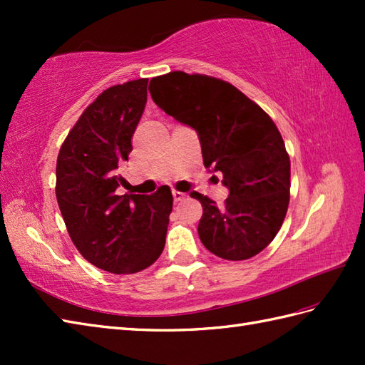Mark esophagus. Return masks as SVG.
Returning a JSON list of instances; mask_svg holds the SVG:
<instances>
[{
    "label": "esophagus",
    "mask_w": 365,
    "mask_h": 365,
    "mask_svg": "<svg viewBox=\"0 0 365 365\" xmlns=\"http://www.w3.org/2000/svg\"><path fill=\"white\" fill-rule=\"evenodd\" d=\"M173 197H174V202H180V200H183L185 197H187V195H185V192H182V191H173Z\"/></svg>",
    "instance_id": "1"
}]
</instances>
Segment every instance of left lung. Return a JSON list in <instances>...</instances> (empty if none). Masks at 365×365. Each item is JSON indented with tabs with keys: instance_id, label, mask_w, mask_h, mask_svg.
I'll use <instances>...</instances> for the list:
<instances>
[{
	"instance_id": "left-lung-1",
	"label": "left lung",
	"mask_w": 365,
	"mask_h": 365,
	"mask_svg": "<svg viewBox=\"0 0 365 365\" xmlns=\"http://www.w3.org/2000/svg\"><path fill=\"white\" fill-rule=\"evenodd\" d=\"M166 114L197 131L205 168L222 174L229 197L218 205L200 192L197 232L212 254L246 260L273 242L290 200V158L273 119L230 83L169 72L150 80Z\"/></svg>"
}]
</instances>
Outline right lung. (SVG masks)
Wrapping results in <instances>:
<instances>
[{
    "instance_id": "obj_1",
    "label": "right lung",
    "mask_w": 365,
    "mask_h": 365,
    "mask_svg": "<svg viewBox=\"0 0 365 365\" xmlns=\"http://www.w3.org/2000/svg\"><path fill=\"white\" fill-rule=\"evenodd\" d=\"M149 78L103 91L68 131L56 163V199L68 235L84 259L114 274L157 260L166 242L173 192L119 195V174L144 113Z\"/></svg>"
}]
</instances>
